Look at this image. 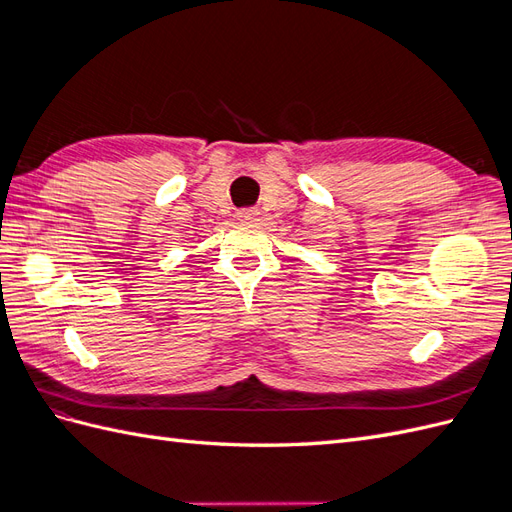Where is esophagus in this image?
Returning <instances> with one entry per match:
<instances>
[{"instance_id":"obj_1","label":"esophagus","mask_w":512,"mask_h":512,"mask_svg":"<svg viewBox=\"0 0 512 512\" xmlns=\"http://www.w3.org/2000/svg\"><path fill=\"white\" fill-rule=\"evenodd\" d=\"M258 215H260V211L254 209V207H245V209H239V211H237V218H239L241 222H256Z\"/></svg>"}]
</instances>
